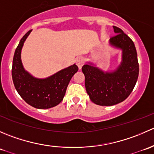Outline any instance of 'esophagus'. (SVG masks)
<instances>
[{"instance_id": "esophagus-1", "label": "esophagus", "mask_w": 154, "mask_h": 154, "mask_svg": "<svg viewBox=\"0 0 154 154\" xmlns=\"http://www.w3.org/2000/svg\"><path fill=\"white\" fill-rule=\"evenodd\" d=\"M76 63H77V66H78L79 69H81L82 66L84 64V60H83V59L82 58V57H78V58H77V60H76Z\"/></svg>"}]
</instances>
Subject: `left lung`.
Here are the masks:
<instances>
[{
  "mask_svg": "<svg viewBox=\"0 0 154 154\" xmlns=\"http://www.w3.org/2000/svg\"><path fill=\"white\" fill-rule=\"evenodd\" d=\"M115 36L110 38L111 47L122 50V62L116 69L103 71L92 63L82 67L87 94L93 103L112 106L124 101L133 91L139 77V63L136 47L122 29L113 26Z\"/></svg>",
  "mask_w": 154,
  "mask_h": 154,
  "instance_id": "obj_1",
  "label": "left lung"
}]
</instances>
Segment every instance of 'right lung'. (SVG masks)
I'll use <instances>...</instances> for the list:
<instances>
[{
    "instance_id": "1",
    "label": "right lung",
    "mask_w": 154,
    "mask_h": 154,
    "mask_svg": "<svg viewBox=\"0 0 154 154\" xmlns=\"http://www.w3.org/2000/svg\"><path fill=\"white\" fill-rule=\"evenodd\" d=\"M30 32L22 37L14 54L12 80L15 89L26 103L36 109H49L63 100L68 83L78 67L74 64L43 79L31 75L24 69L21 58L23 45Z\"/></svg>"
}]
</instances>
